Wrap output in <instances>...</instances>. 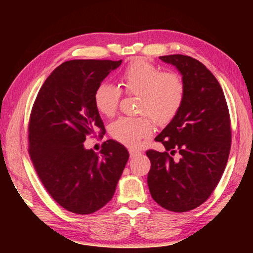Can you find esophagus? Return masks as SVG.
<instances>
[{"mask_svg": "<svg viewBox=\"0 0 253 253\" xmlns=\"http://www.w3.org/2000/svg\"><path fill=\"white\" fill-rule=\"evenodd\" d=\"M129 154H130V158L133 159V158H136V157H139V155H141L142 153L140 151H135V150H130Z\"/></svg>", "mask_w": 253, "mask_h": 253, "instance_id": "obj_1", "label": "esophagus"}]
</instances>
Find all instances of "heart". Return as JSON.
Returning <instances> with one entry per match:
<instances>
[{"label": "heart", "instance_id": "heart-1", "mask_svg": "<svg viewBox=\"0 0 253 253\" xmlns=\"http://www.w3.org/2000/svg\"><path fill=\"white\" fill-rule=\"evenodd\" d=\"M124 91L138 96V117H121L112 124L111 133L129 148H138L143 138L151 135L153 121L159 125L169 123L178 113L185 98V84L179 74L162 72L144 58H137L120 75ZM122 90L109 83H101L93 95L95 109L111 117L116 113ZM147 114L150 117L145 115Z\"/></svg>", "mask_w": 253, "mask_h": 253}]
</instances>
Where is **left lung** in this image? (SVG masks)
<instances>
[{"label":"left lung","mask_w":253,"mask_h":253,"mask_svg":"<svg viewBox=\"0 0 253 253\" xmlns=\"http://www.w3.org/2000/svg\"><path fill=\"white\" fill-rule=\"evenodd\" d=\"M175 66L185 84L176 116L155 140L166 151L148 150V186L153 200L173 212H187L206 202L227 164L232 142L229 112L221 84L196 58L160 56ZM175 153L180 154L176 160Z\"/></svg>","instance_id":"obj_1"}]
</instances>
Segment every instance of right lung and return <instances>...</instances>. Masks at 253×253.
Masks as SVG:
<instances>
[{
	"label": "right lung",
	"mask_w": 253,
	"mask_h": 253,
	"mask_svg": "<svg viewBox=\"0 0 253 253\" xmlns=\"http://www.w3.org/2000/svg\"><path fill=\"white\" fill-rule=\"evenodd\" d=\"M121 64L122 60L63 63L46 78L32 106L30 159L50 196L69 212L91 214L103 208L129 158L115 140L104 142L101 154L84 147L88 135L105 132L94 91Z\"/></svg>",
	"instance_id": "right-lung-1"
}]
</instances>
